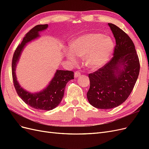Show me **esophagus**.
<instances>
[{"instance_id":"esophagus-1","label":"esophagus","mask_w":149,"mask_h":149,"mask_svg":"<svg viewBox=\"0 0 149 149\" xmlns=\"http://www.w3.org/2000/svg\"><path fill=\"white\" fill-rule=\"evenodd\" d=\"M80 75H81V73H80V72H79V71H75L74 72V78H78L79 76H80Z\"/></svg>"}]
</instances>
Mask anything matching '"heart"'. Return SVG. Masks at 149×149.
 <instances>
[{"mask_svg": "<svg viewBox=\"0 0 149 149\" xmlns=\"http://www.w3.org/2000/svg\"><path fill=\"white\" fill-rule=\"evenodd\" d=\"M114 48V43L111 37L93 33L83 35L73 40L64 53L71 63L76 64L78 57H83L86 66L96 70L107 63Z\"/></svg>", "mask_w": 149, "mask_h": 149, "instance_id": "b5f03b06", "label": "heart"}]
</instances>
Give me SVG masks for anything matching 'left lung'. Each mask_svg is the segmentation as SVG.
Wrapping results in <instances>:
<instances>
[{
	"instance_id": "8db88e82",
	"label": "left lung",
	"mask_w": 149,
	"mask_h": 149,
	"mask_svg": "<svg viewBox=\"0 0 149 149\" xmlns=\"http://www.w3.org/2000/svg\"><path fill=\"white\" fill-rule=\"evenodd\" d=\"M116 40L114 56L110 61L89 74L90 88L87 98L98 109H112L129 96L138 78L140 63L132 40L114 24H108Z\"/></svg>"
}]
</instances>
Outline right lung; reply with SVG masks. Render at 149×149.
<instances>
[{"label": "right lung", "instance_id": "obj_1", "mask_svg": "<svg viewBox=\"0 0 149 149\" xmlns=\"http://www.w3.org/2000/svg\"><path fill=\"white\" fill-rule=\"evenodd\" d=\"M48 26L47 24L38 25L26 34L23 41L15 49L12 63L13 84L18 95L30 107L43 111L52 110L60 104L63 97L67 83L74 79V72L57 70L52 79L45 88L39 92L33 93L27 91L21 86L17 81L15 71L21 54L26 43L39 38L40 31L46 30Z\"/></svg>", "mask_w": 149, "mask_h": 149}]
</instances>
